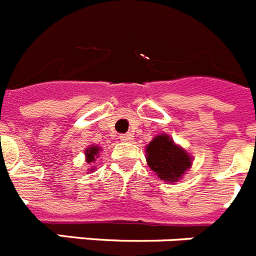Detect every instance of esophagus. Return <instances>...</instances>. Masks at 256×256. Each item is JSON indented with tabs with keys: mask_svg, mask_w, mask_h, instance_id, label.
<instances>
[{
	"mask_svg": "<svg viewBox=\"0 0 256 256\" xmlns=\"http://www.w3.org/2000/svg\"><path fill=\"white\" fill-rule=\"evenodd\" d=\"M120 141L122 142H132L133 141V134L130 133H126V134H120Z\"/></svg>",
	"mask_w": 256,
	"mask_h": 256,
	"instance_id": "esophagus-1",
	"label": "esophagus"
}]
</instances>
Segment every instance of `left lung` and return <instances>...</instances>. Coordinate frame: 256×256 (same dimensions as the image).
<instances>
[{"instance_id": "1", "label": "left lung", "mask_w": 256, "mask_h": 256, "mask_svg": "<svg viewBox=\"0 0 256 256\" xmlns=\"http://www.w3.org/2000/svg\"><path fill=\"white\" fill-rule=\"evenodd\" d=\"M146 162L158 178L166 183L178 182L192 166L194 158L166 133L155 136L146 146Z\"/></svg>"}]
</instances>
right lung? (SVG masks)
Here are the masks:
<instances>
[{"instance_id":"obj_1","label":"right lung","mask_w":256,"mask_h":256,"mask_svg":"<svg viewBox=\"0 0 256 256\" xmlns=\"http://www.w3.org/2000/svg\"><path fill=\"white\" fill-rule=\"evenodd\" d=\"M101 150H102V148L97 146V144H90V146H88V148L84 150L86 162L91 165L92 162H96V159L98 158V155H100ZM94 169H96L94 166H91V168L87 169V172H94Z\"/></svg>"}]
</instances>
